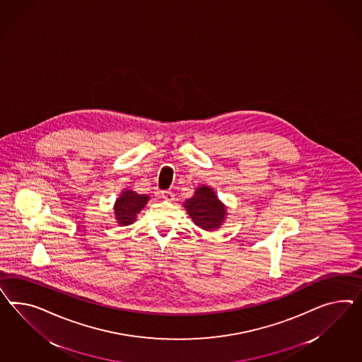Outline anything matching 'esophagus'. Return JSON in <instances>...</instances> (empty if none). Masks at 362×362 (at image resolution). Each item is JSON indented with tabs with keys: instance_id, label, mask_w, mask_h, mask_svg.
<instances>
[{
	"instance_id": "obj_1",
	"label": "esophagus",
	"mask_w": 362,
	"mask_h": 362,
	"mask_svg": "<svg viewBox=\"0 0 362 362\" xmlns=\"http://www.w3.org/2000/svg\"><path fill=\"white\" fill-rule=\"evenodd\" d=\"M160 196H162L165 200H167V202H173V200L175 199V195H174L171 191H162Z\"/></svg>"
}]
</instances>
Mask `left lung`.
<instances>
[{"mask_svg": "<svg viewBox=\"0 0 362 362\" xmlns=\"http://www.w3.org/2000/svg\"><path fill=\"white\" fill-rule=\"evenodd\" d=\"M187 214L199 228L215 230L224 223L226 206L218 200L216 192L208 186L196 188L195 194L185 202Z\"/></svg>", "mask_w": 362, "mask_h": 362, "instance_id": "obj_1", "label": "left lung"}]
</instances>
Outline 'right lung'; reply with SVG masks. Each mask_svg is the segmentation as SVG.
<instances>
[{
	"label": "right lung",
	"instance_id": "add662e5",
	"mask_svg": "<svg viewBox=\"0 0 362 362\" xmlns=\"http://www.w3.org/2000/svg\"><path fill=\"white\" fill-rule=\"evenodd\" d=\"M148 196L139 195L132 189H125L115 203V215L117 224L121 226L133 224L139 211L146 206Z\"/></svg>",
	"mask_w": 362,
	"mask_h": 362
}]
</instances>
